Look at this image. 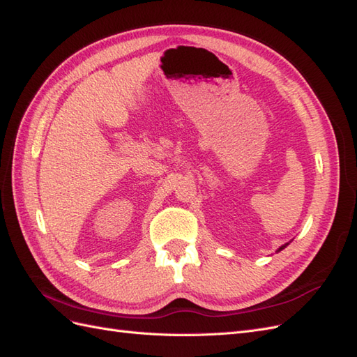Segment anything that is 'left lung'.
<instances>
[{
	"label": "left lung",
	"mask_w": 357,
	"mask_h": 357,
	"mask_svg": "<svg viewBox=\"0 0 357 357\" xmlns=\"http://www.w3.org/2000/svg\"><path fill=\"white\" fill-rule=\"evenodd\" d=\"M288 245H289V242H286V244H284V245H282V247H280L279 250H277V253H279V251H282L283 248H286V247H288Z\"/></svg>",
	"instance_id": "obj_1"
}]
</instances>
